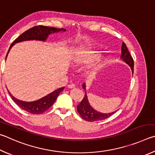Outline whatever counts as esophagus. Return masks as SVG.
<instances>
[{
    "label": "esophagus",
    "instance_id": "obj_1",
    "mask_svg": "<svg viewBox=\"0 0 155 155\" xmlns=\"http://www.w3.org/2000/svg\"><path fill=\"white\" fill-rule=\"evenodd\" d=\"M75 87V85L73 84H70L68 85V88H74Z\"/></svg>",
    "mask_w": 155,
    "mask_h": 155
}]
</instances>
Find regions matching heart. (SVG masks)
<instances>
[{
	"label": "heart",
	"instance_id": "b5f03b06",
	"mask_svg": "<svg viewBox=\"0 0 155 155\" xmlns=\"http://www.w3.org/2000/svg\"><path fill=\"white\" fill-rule=\"evenodd\" d=\"M96 51L90 50V49H79L73 54L71 58V64L73 66H79L81 64L88 63L96 56ZM102 65L103 58L101 57L96 58L91 62V65L88 67V71L91 72H96L101 69Z\"/></svg>",
	"mask_w": 155,
	"mask_h": 155
}]
</instances>
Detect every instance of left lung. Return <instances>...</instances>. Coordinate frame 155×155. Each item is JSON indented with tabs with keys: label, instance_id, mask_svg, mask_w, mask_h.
<instances>
[{
	"label": "left lung",
	"instance_id": "1",
	"mask_svg": "<svg viewBox=\"0 0 155 155\" xmlns=\"http://www.w3.org/2000/svg\"><path fill=\"white\" fill-rule=\"evenodd\" d=\"M121 56L120 58L123 61L127 63L129 66L131 67V69L132 71V73L134 74V60H133L132 56L130 54L128 49L127 48V45L125 43L123 42L122 43V48H121ZM86 83H83L82 88L86 90ZM77 110L78 113L80 114L83 119H84L86 121L89 122H94V121H99L104 120L105 118H107L108 117L114 114L116 111H114L113 112L110 113H101L99 112L91 106L90 103L88 101L87 94L85 91V95L82 101L80 103V104L77 105Z\"/></svg>",
	"mask_w": 155,
	"mask_h": 155
}]
</instances>
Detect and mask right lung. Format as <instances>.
Masks as SVG:
<instances>
[{"label":"right lung","mask_w":155,"mask_h":155,"mask_svg":"<svg viewBox=\"0 0 155 155\" xmlns=\"http://www.w3.org/2000/svg\"><path fill=\"white\" fill-rule=\"evenodd\" d=\"M67 31L66 29L64 28H56L54 27H49V26H34L32 28L28 29V31L23 32L22 34L20 35L14 41H13L10 48L8 50L6 58L7 57L8 54L13 45L15 43H20L21 41H31V40H36V41H45L47 40L48 36L51 34H54L55 32H65ZM64 87H62L56 89L52 93L47 94V95L42 97L37 101L27 102L21 101L16 99L15 97H13L10 92L8 91V93L12 97V99L13 100L16 104L21 109L26 111L31 114H40L45 112L46 110H48L49 108L51 107V105L54 104V103L57 99V97L58 96L60 93L63 91Z\"/></svg>","instance_id":"obj_1"}]
</instances>
